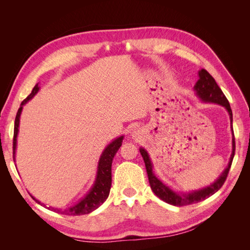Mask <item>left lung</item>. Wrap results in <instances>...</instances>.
<instances>
[{
	"mask_svg": "<svg viewBox=\"0 0 250 250\" xmlns=\"http://www.w3.org/2000/svg\"><path fill=\"white\" fill-rule=\"evenodd\" d=\"M198 74H199V79L197 82H196V84L194 86L196 95H197L200 98V100H202L203 102L216 103L219 105H222V106L225 107V109L229 111V119H230V128L232 132V152L230 155L229 166L226 167V169L223 171V173L219 176V178L215 181L214 184H211L207 188H200V190L193 191L190 193H177L175 191L171 190L168 186L163 184L162 181L154 175V173L152 171V163H151L148 152L144 148H140V152L144 158V162H145L151 190H152L157 197L161 198L163 201L176 207H186V206H190V204H193V203L200 202L204 199L208 198L209 196L214 195L218 190H220L221 187L225 183L226 177L229 175V172L234 156V150H236V143H234V135L232 130V112H231L229 102L228 99H226L225 95L223 94L221 88L217 84L215 79L210 76V74L208 71L202 69L199 71Z\"/></svg>",
	"mask_w": 250,
	"mask_h": 250,
	"instance_id": "obj_1",
	"label": "left lung"
}]
</instances>
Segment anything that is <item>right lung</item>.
<instances>
[{"label":"right lung","instance_id":"obj_1","mask_svg":"<svg viewBox=\"0 0 250 250\" xmlns=\"http://www.w3.org/2000/svg\"><path fill=\"white\" fill-rule=\"evenodd\" d=\"M39 84H36L31 94H30L26 99L21 102V106L17 112L16 122H14V133H13V160H16V149H17V138L19 133V126H20V117L22 110V106L29 101L39 92ZM124 137H119L115 141H112L109 145L104 149L102 152L99 163H98V170H97V177L95 180V184L93 188H90L89 192L85 195V197L81 199L77 204H75L74 207H71L70 208L60 209V208H49V209L56 211V213L62 214V215H70V216H79V215H85L89 214L90 211H93L99 208L101 204L107 199L110 187H111V164L112 160L115 157L116 153L118 152L119 148L122 146ZM31 197L37 202L42 204V206L46 207L43 203H41L39 200L35 199L31 195Z\"/></svg>","mask_w":250,"mask_h":250}]
</instances>
